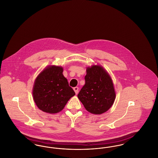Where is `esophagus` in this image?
I'll return each mask as SVG.
<instances>
[{
	"label": "esophagus",
	"instance_id": "esophagus-1",
	"mask_svg": "<svg viewBox=\"0 0 158 158\" xmlns=\"http://www.w3.org/2000/svg\"><path fill=\"white\" fill-rule=\"evenodd\" d=\"M73 90L75 92V94L77 95L78 94V92H79V88L78 87H75L73 88Z\"/></svg>",
	"mask_w": 158,
	"mask_h": 158
}]
</instances>
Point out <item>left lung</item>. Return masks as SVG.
Here are the masks:
<instances>
[{
    "label": "left lung",
    "mask_w": 158,
    "mask_h": 158,
    "mask_svg": "<svg viewBox=\"0 0 158 158\" xmlns=\"http://www.w3.org/2000/svg\"><path fill=\"white\" fill-rule=\"evenodd\" d=\"M85 84L77 97L85 109L94 114H101L113 105L115 92L112 79L104 68L94 65L86 69Z\"/></svg>",
    "instance_id": "1"
}]
</instances>
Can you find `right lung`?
<instances>
[{"instance_id":"add662e5","label":"right lung","mask_w":158,"mask_h":158,"mask_svg":"<svg viewBox=\"0 0 158 158\" xmlns=\"http://www.w3.org/2000/svg\"><path fill=\"white\" fill-rule=\"evenodd\" d=\"M61 66H49L37 77L32 95L35 104L43 111L55 114L61 111L68 101L75 95L63 75Z\"/></svg>"}]
</instances>
